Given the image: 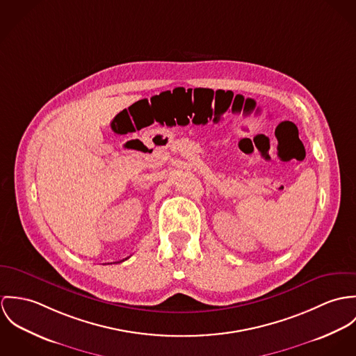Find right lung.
<instances>
[{
	"instance_id": "add662e5",
	"label": "right lung",
	"mask_w": 356,
	"mask_h": 356,
	"mask_svg": "<svg viewBox=\"0 0 356 356\" xmlns=\"http://www.w3.org/2000/svg\"><path fill=\"white\" fill-rule=\"evenodd\" d=\"M125 259H127V258H125ZM122 261H124V259H122Z\"/></svg>"
}]
</instances>
